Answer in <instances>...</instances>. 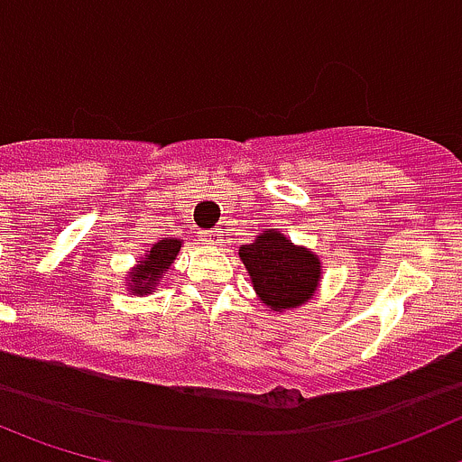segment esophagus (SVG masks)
Wrapping results in <instances>:
<instances>
[{
  "label": "esophagus",
  "instance_id": "34e87169",
  "mask_svg": "<svg viewBox=\"0 0 462 462\" xmlns=\"http://www.w3.org/2000/svg\"><path fill=\"white\" fill-rule=\"evenodd\" d=\"M222 236H224L222 228H213V231L201 234V240H204V245H219L222 243Z\"/></svg>",
  "mask_w": 462,
  "mask_h": 462
}]
</instances>
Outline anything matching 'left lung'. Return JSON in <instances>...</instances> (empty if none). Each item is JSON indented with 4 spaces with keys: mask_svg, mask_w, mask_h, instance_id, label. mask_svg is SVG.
<instances>
[{
    "mask_svg": "<svg viewBox=\"0 0 462 462\" xmlns=\"http://www.w3.org/2000/svg\"><path fill=\"white\" fill-rule=\"evenodd\" d=\"M238 254L258 301L274 313L300 309L318 292L322 279L319 256L294 245L276 228H265Z\"/></svg>",
    "mask_w": 462,
    "mask_h": 462,
    "instance_id": "1",
    "label": "left lung"
}]
</instances>
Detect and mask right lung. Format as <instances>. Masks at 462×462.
Instances as JSON below:
<instances>
[{
    "label": "right lung",
    "mask_w": 462,
    "mask_h": 462,
    "mask_svg": "<svg viewBox=\"0 0 462 462\" xmlns=\"http://www.w3.org/2000/svg\"><path fill=\"white\" fill-rule=\"evenodd\" d=\"M183 240L177 238H162L158 243L152 245L147 254H140V261H135V265L126 272V290L134 292L135 297H143V294H152L156 290L158 281L168 274L170 265L177 261L179 252H181Z\"/></svg>",
    "instance_id": "right-lung-1"
}]
</instances>
